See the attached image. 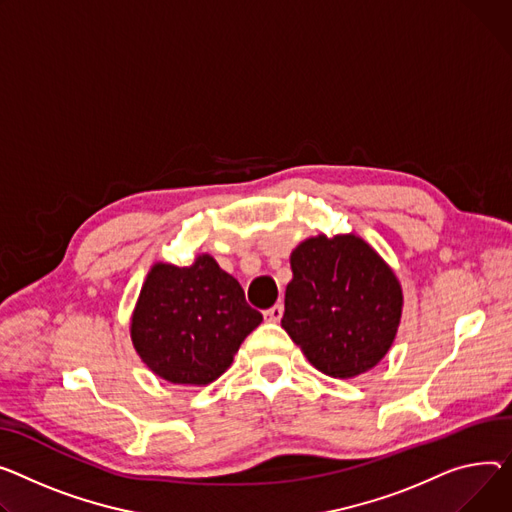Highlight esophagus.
I'll use <instances>...</instances> for the list:
<instances>
[{"instance_id": "esophagus-1", "label": "esophagus", "mask_w": 512, "mask_h": 512, "mask_svg": "<svg viewBox=\"0 0 512 512\" xmlns=\"http://www.w3.org/2000/svg\"><path fill=\"white\" fill-rule=\"evenodd\" d=\"M263 315H265V321L278 323V321L282 319V315H284V306H282V304H274V306H271V309H267Z\"/></svg>"}]
</instances>
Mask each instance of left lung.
I'll return each instance as SVG.
<instances>
[{"mask_svg": "<svg viewBox=\"0 0 512 512\" xmlns=\"http://www.w3.org/2000/svg\"><path fill=\"white\" fill-rule=\"evenodd\" d=\"M282 327L317 370L354 379L391 350L403 290L391 265L364 238L317 234L290 255Z\"/></svg>", "mask_w": 512, "mask_h": 512, "instance_id": "left-lung-1", "label": "left lung"}]
</instances>
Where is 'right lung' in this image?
Listing matches in <instances>:
<instances>
[{"mask_svg":"<svg viewBox=\"0 0 512 512\" xmlns=\"http://www.w3.org/2000/svg\"><path fill=\"white\" fill-rule=\"evenodd\" d=\"M263 321L245 292L208 255L179 267L156 261L131 313V344L156 377L206 387L228 370L245 337Z\"/></svg>","mask_w":512,"mask_h":512,"instance_id":"1","label":"right lung"}]
</instances>
